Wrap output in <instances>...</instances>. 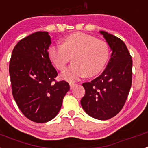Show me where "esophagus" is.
Wrapping results in <instances>:
<instances>
[{
	"label": "esophagus",
	"mask_w": 148,
	"mask_h": 148,
	"mask_svg": "<svg viewBox=\"0 0 148 148\" xmlns=\"http://www.w3.org/2000/svg\"><path fill=\"white\" fill-rule=\"evenodd\" d=\"M77 85V84H75V83H73V82H69V86H70V88L73 89V88L75 87Z\"/></svg>",
	"instance_id": "1"
}]
</instances>
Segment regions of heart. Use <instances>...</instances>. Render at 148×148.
<instances>
[{"label":"heart","mask_w":148,"mask_h":148,"mask_svg":"<svg viewBox=\"0 0 148 148\" xmlns=\"http://www.w3.org/2000/svg\"><path fill=\"white\" fill-rule=\"evenodd\" d=\"M48 55L59 70L65 69L73 56L74 63L62 73L61 77L67 81L74 82L85 75L94 76L98 74L107 63L109 47L104 41L77 32L66 37L63 45H51Z\"/></svg>","instance_id":"heart-1"}]
</instances>
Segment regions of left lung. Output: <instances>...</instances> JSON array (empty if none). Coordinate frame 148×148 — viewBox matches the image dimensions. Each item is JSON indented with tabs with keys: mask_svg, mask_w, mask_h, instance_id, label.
Wrapping results in <instances>:
<instances>
[{
	"mask_svg": "<svg viewBox=\"0 0 148 148\" xmlns=\"http://www.w3.org/2000/svg\"><path fill=\"white\" fill-rule=\"evenodd\" d=\"M112 53L104 71L91 82H85L81 105L88 115L100 120L115 116L123 109L132 81V60L120 38L100 31Z\"/></svg>",
	"mask_w": 148,
	"mask_h": 148,
	"instance_id": "1",
	"label": "left lung"
}]
</instances>
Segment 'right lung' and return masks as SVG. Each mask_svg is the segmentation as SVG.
Instances as JSON below:
<instances>
[{
  "mask_svg": "<svg viewBox=\"0 0 148 148\" xmlns=\"http://www.w3.org/2000/svg\"><path fill=\"white\" fill-rule=\"evenodd\" d=\"M51 44L47 32H36L21 39L12 52L9 73L12 94L25 117L43 123L60 110L69 83L57 82V72L48 55Z\"/></svg>",
  "mask_w": 148,
  "mask_h": 148,
  "instance_id": "1",
  "label": "right lung"
}]
</instances>
